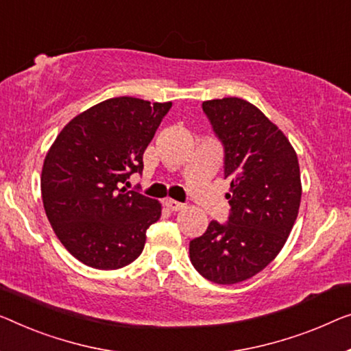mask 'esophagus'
Listing matches in <instances>:
<instances>
[{
    "mask_svg": "<svg viewBox=\"0 0 351 351\" xmlns=\"http://www.w3.org/2000/svg\"><path fill=\"white\" fill-rule=\"evenodd\" d=\"M165 206L170 209V211H181L182 208H184V205L180 202H175V200H170V198H167L165 200Z\"/></svg>",
    "mask_w": 351,
    "mask_h": 351,
    "instance_id": "34e87169",
    "label": "esophagus"
}]
</instances>
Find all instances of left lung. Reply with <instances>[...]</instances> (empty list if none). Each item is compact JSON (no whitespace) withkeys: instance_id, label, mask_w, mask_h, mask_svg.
<instances>
[{"instance_id":"8db88e82","label":"left lung","mask_w":351,"mask_h":351,"mask_svg":"<svg viewBox=\"0 0 351 351\" xmlns=\"http://www.w3.org/2000/svg\"><path fill=\"white\" fill-rule=\"evenodd\" d=\"M202 108L223 146L230 213L227 222L211 221L192 239L189 255L205 279L238 284L265 269L284 247L300 211V164L289 138L250 102L213 99Z\"/></svg>"}]
</instances>
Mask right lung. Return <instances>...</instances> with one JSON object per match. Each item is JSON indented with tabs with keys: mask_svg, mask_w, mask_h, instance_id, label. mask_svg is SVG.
I'll return each instance as SVG.
<instances>
[{
	"mask_svg": "<svg viewBox=\"0 0 351 351\" xmlns=\"http://www.w3.org/2000/svg\"><path fill=\"white\" fill-rule=\"evenodd\" d=\"M171 102L113 97L64 125L45 156L44 209L61 244L82 263L118 269L142 254L160 203L125 191Z\"/></svg>",
	"mask_w": 351,
	"mask_h": 351,
	"instance_id": "right-lung-1",
	"label": "right lung"
}]
</instances>
